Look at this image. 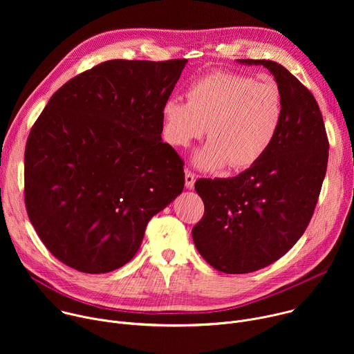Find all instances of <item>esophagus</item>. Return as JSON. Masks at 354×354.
I'll use <instances>...</instances> for the list:
<instances>
[{"mask_svg":"<svg viewBox=\"0 0 354 354\" xmlns=\"http://www.w3.org/2000/svg\"><path fill=\"white\" fill-rule=\"evenodd\" d=\"M194 182H196V175L193 172H190L189 169L185 171V185L187 189H193L194 187Z\"/></svg>","mask_w":354,"mask_h":354,"instance_id":"esophagus-1","label":"esophagus"}]
</instances>
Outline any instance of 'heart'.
<instances>
[{
    "label": "heart",
    "instance_id": "obj_1",
    "mask_svg": "<svg viewBox=\"0 0 354 354\" xmlns=\"http://www.w3.org/2000/svg\"><path fill=\"white\" fill-rule=\"evenodd\" d=\"M187 102L169 97L162 106V133L174 147H187L206 131L210 138L194 156L201 169L257 164L274 142L283 120V96L273 81L213 73L186 91Z\"/></svg>",
    "mask_w": 354,
    "mask_h": 354
}]
</instances>
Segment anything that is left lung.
<instances>
[{
  "label": "left lung",
  "mask_w": 354,
  "mask_h": 354,
  "mask_svg": "<svg viewBox=\"0 0 354 354\" xmlns=\"http://www.w3.org/2000/svg\"><path fill=\"white\" fill-rule=\"evenodd\" d=\"M283 96V120L268 153L234 178L198 179L205 214L193 227L198 254L228 274L259 270L280 259L307 230L326 174L329 141L314 95L270 60Z\"/></svg>",
  "instance_id": "1"
}]
</instances>
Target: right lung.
I'll return each instance as SVG.
<instances>
[{
  "label": "right lung",
  "mask_w": 354,
  "mask_h": 354,
  "mask_svg": "<svg viewBox=\"0 0 354 354\" xmlns=\"http://www.w3.org/2000/svg\"><path fill=\"white\" fill-rule=\"evenodd\" d=\"M186 59L109 60L66 82L25 148V206L46 248L82 273L133 259L148 221L182 193L183 161L161 138Z\"/></svg>",
  "instance_id": "obj_1"
}]
</instances>
